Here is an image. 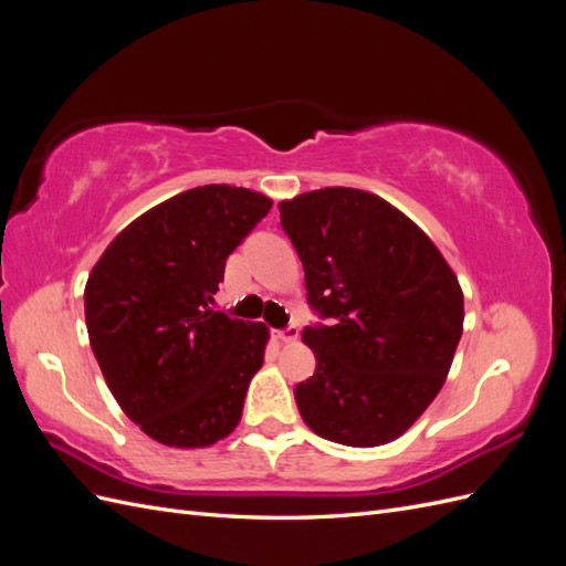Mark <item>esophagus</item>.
<instances>
[{
  "label": "esophagus",
  "instance_id": "34e87169",
  "mask_svg": "<svg viewBox=\"0 0 566 566\" xmlns=\"http://www.w3.org/2000/svg\"><path fill=\"white\" fill-rule=\"evenodd\" d=\"M276 337H279L281 342H295V339L300 337V328H297V325H287V328L276 331Z\"/></svg>",
  "mask_w": 566,
  "mask_h": 566
}]
</instances>
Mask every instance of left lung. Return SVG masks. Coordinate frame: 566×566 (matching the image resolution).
<instances>
[{
  "label": "left lung",
  "mask_w": 566,
  "mask_h": 566,
  "mask_svg": "<svg viewBox=\"0 0 566 566\" xmlns=\"http://www.w3.org/2000/svg\"><path fill=\"white\" fill-rule=\"evenodd\" d=\"M306 302L302 331L316 356L295 401L312 430L345 447L401 437L447 380L462 335V290L437 245L403 212L358 188L283 200Z\"/></svg>",
  "instance_id": "8db88e82"
}]
</instances>
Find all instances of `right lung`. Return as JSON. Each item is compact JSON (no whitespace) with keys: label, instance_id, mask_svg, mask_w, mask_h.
<instances>
[{"label":"right lung","instance_id":"1","mask_svg":"<svg viewBox=\"0 0 566 566\" xmlns=\"http://www.w3.org/2000/svg\"><path fill=\"white\" fill-rule=\"evenodd\" d=\"M269 210L250 188H191L134 219L90 273L84 318L101 373L165 447H210L241 420L269 331L212 302L229 254Z\"/></svg>","mask_w":566,"mask_h":566}]
</instances>
